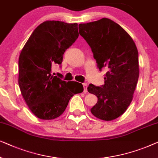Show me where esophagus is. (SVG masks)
<instances>
[{
	"mask_svg": "<svg viewBox=\"0 0 158 158\" xmlns=\"http://www.w3.org/2000/svg\"><path fill=\"white\" fill-rule=\"evenodd\" d=\"M83 86H84V92L86 93L87 92V84L83 83Z\"/></svg>",
	"mask_w": 158,
	"mask_h": 158,
	"instance_id": "34e87169",
	"label": "esophagus"
}]
</instances>
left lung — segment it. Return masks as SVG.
I'll use <instances>...</instances> for the list:
<instances>
[{"label": "left lung", "instance_id": "8db88e82", "mask_svg": "<svg viewBox=\"0 0 158 158\" xmlns=\"http://www.w3.org/2000/svg\"><path fill=\"white\" fill-rule=\"evenodd\" d=\"M79 30L92 48L99 71H107L104 85L88 86V92L98 98L91 112L102 120H113L125 112L132 100L139 78L136 45L119 24L106 18L79 24Z\"/></svg>", "mask_w": 158, "mask_h": 158}]
</instances>
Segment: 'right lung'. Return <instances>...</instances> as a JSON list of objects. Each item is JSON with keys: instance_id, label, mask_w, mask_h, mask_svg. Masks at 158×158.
Segmentation results:
<instances>
[{"instance_id": "right-lung-1", "label": "right lung", "mask_w": 158, "mask_h": 158, "mask_svg": "<svg viewBox=\"0 0 158 158\" xmlns=\"http://www.w3.org/2000/svg\"><path fill=\"white\" fill-rule=\"evenodd\" d=\"M78 36L77 23L47 21L35 28L21 51L19 87L31 111L39 119L59 117L71 97L83 92L81 83L66 82L51 74L52 66L61 65L65 51Z\"/></svg>"}]
</instances>
